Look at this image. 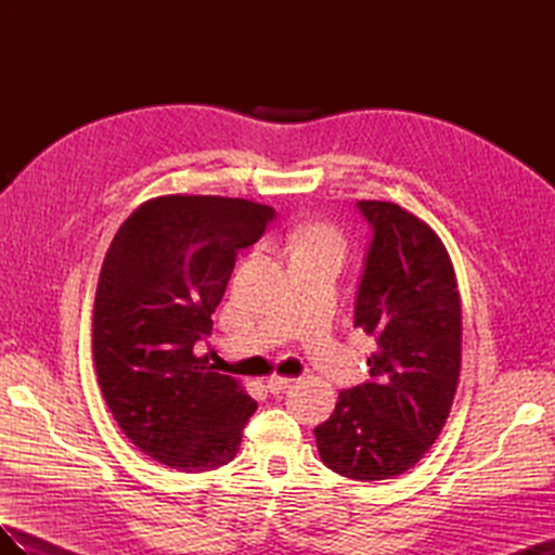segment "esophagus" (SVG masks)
<instances>
[{"label": "esophagus", "mask_w": 555, "mask_h": 555, "mask_svg": "<svg viewBox=\"0 0 555 555\" xmlns=\"http://www.w3.org/2000/svg\"><path fill=\"white\" fill-rule=\"evenodd\" d=\"M292 382L294 379H289V377L273 375V377L266 379V386H268V391H271V393H282L284 389H287V386H292Z\"/></svg>", "instance_id": "obj_1"}]
</instances>
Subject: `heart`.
I'll return each instance as SVG.
<instances>
[{"instance_id": "heart-1", "label": "heart", "mask_w": 555, "mask_h": 555, "mask_svg": "<svg viewBox=\"0 0 555 555\" xmlns=\"http://www.w3.org/2000/svg\"><path fill=\"white\" fill-rule=\"evenodd\" d=\"M292 247H294V257L314 255V251H333V255L340 257L345 243L338 229H333L328 224H310L294 233Z\"/></svg>"}]
</instances>
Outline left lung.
Masks as SVG:
<instances>
[{"label": "left lung", "instance_id": "1", "mask_svg": "<svg viewBox=\"0 0 555 555\" xmlns=\"http://www.w3.org/2000/svg\"><path fill=\"white\" fill-rule=\"evenodd\" d=\"M373 229L354 326L373 335L371 379L340 391L314 428L333 473L379 481L408 473L447 424L461 373V298L442 241L389 201H359Z\"/></svg>", "mask_w": 555, "mask_h": 555}]
</instances>
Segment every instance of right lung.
Here are the masks:
<instances>
[{
  "label": "right lung",
  "instance_id": "add662e5",
  "mask_svg": "<svg viewBox=\"0 0 555 555\" xmlns=\"http://www.w3.org/2000/svg\"><path fill=\"white\" fill-rule=\"evenodd\" d=\"M273 217L245 198L159 196L106 251L92 317L99 386L117 426L162 465L206 473L236 459L257 402L194 345L212 331L238 249Z\"/></svg>",
  "mask_w": 555,
  "mask_h": 555
}]
</instances>
